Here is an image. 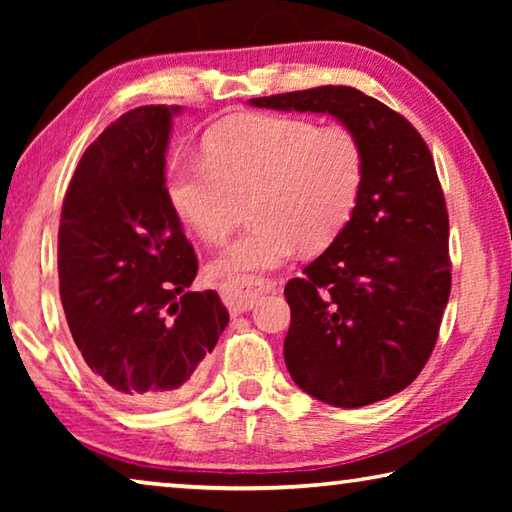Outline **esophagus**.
Returning a JSON list of instances; mask_svg holds the SVG:
<instances>
[{
    "label": "esophagus",
    "instance_id": "esophagus-1",
    "mask_svg": "<svg viewBox=\"0 0 512 512\" xmlns=\"http://www.w3.org/2000/svg\"><path fill=\"white\" fill-rule=\"evenodd\" d=\"M271 289H275L273 280H264V277H248L241 282H225L221 284V298L230 314H241V311L253 309L259 296H264Z\"/></svg>",
    "mask_w": 512,
    "mask_h": 512
}]
</instances>
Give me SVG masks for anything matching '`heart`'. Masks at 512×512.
<instances>
[{"mask_svg":"<svg viewBox=\"0 0 512 512\" xmlns=\"http://www.w3.org/2000/svg\"><path fill=\"white\" fill-rule=\"evenodd\" d=\"M366 160L348 128L291 115H248L221 126L205 162L173 171L169 194L189 228L219 244L250 198L255 223L221 250L210 273L241 282L287 264L298 248H327L357 210Z\"/></svg>","mask_w":512,"mask_h":512,"instance_id":"heart-1","label":"heart"}]
</instances>
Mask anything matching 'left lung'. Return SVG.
<instances>
[{
  "mask_svg": "<svg viewBox=\"0 0 512 512\" xmlns=\"http://www.w3.org/2000/svg\"><path fill=\"white\" fill-rule=\"evenodd\" d=\"M257 108L325 112L366 160L350 223L284 287V361L316 400L359 409L404 391L438 341L452 291L449 216L429 146L409 119L350 85L250 99Z\"/></svg>",
  "mask_w": 512,
  "mask_h": 512,
  "instance_id": "1",
  "label": "left lung"
}]
</instances>
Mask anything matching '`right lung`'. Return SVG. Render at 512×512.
Wrapping results in <instances>:
<instances>
[{
    "instance_id": "obj_1",
    "label": "right lung",
    "mask_w": 512,
    "mask_h": 512,
    "mask_svg": "<svg viewBox=\"0 0 512 512\" xmlns=\"http://www.w3.org/2000/svg\"><path fill=\"white\" fill-rule=\"evenodd\" d=\"M178 106L128 110L94 140L67 187L58 228L60 302L94 384L126 406L176 404L196 391L228 325L198 271L164 187Z\"/></svg>"
}]
</instances>
